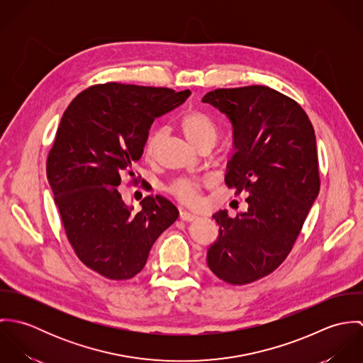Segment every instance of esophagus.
<instances>
[{
  "instance_id": "esophagus-1",
  "label": "esophagus",
  "mask_w": 363,
  "mask_h": 363,
  "mask_svg": "<svg viewBox=\"0 0 363 363\" xmlns=\"http://www.w3.org/2000/svg\"><path fill=\"white\" fill-rule=\"evenodd\" d=\"M180 219L184 220V222H193L197 219V215L191 213V212H187V211H180Z\"/></svg>"
}]
</instances>
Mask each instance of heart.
Segmentation results:
<instances>
[{
  "instance_id": "heart-1",
  "label": "heart",
  "mask_w": 363,
  "mask_h": 363,
  "mask_svg": "<svg viewBox=\"0 0 363 363\" xmlns=\"http://www.w3.org/2000/svg\"><path fill=\"white\" fill-rule=\"evenodd\" d=\"M182 130L186 138L197 150L204 144H215L219 133L216 123L208 116L207 113L201 110L189 111L182 120ZM162 138H163V133L160 130L154 131L150 135L145 144V155L148 157L155 155ZM199 190H200V182L190 180V179L176 180L170 186V191L184 203H196L199 197Z\"/></svg>"
}]
</instances>
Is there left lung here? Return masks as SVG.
Segmentation results:
<instances>
[{
  "label": "left lung",
  "mask_w": 363,
  "mask_h": 363,
  "mask_svg": "<svg viewBox=\"0 0 363 363\" xmlns=\"http://www.w3.org/2000/svg\"><path fill=\"white\" fill-rule=\"evenodd\" d=\"M203 102L232 123L225 183L249 194L236 218L212 215L219 236L207 264L219 279L245 285L278 268L299 236L320 190L315 135L305 110L268 86L215 89Z\"/></svg>",
  "instance_id": "left-lung-1"
}]
</instances>
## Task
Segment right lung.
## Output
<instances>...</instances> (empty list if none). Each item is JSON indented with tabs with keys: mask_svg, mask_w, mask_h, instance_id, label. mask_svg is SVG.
<instances>
[{
	"mask_svg": "<svg viewBox=\"0 0 363 363\" xmlns=\"http://www.w3.org/2000/svg\"><path fill=\"white\" fill-rule=\"evenodd\" d=\"M190 91L124 84L95 85L64 111L48 157V179L67 238L86 267L108 279L135 277L179 209L148 196L134 213L118 191L144 154L154 120Z\"/></svg>",
	"mask_w": 363,
	"mask_h": 363,
	"instance_id": "1",
	"label": "right lung"
}]
</instances>
